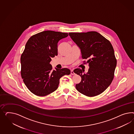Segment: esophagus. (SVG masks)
I'll return each instance as SVG.
<instances>
[{
	"label": "esophagus",
	"instance_id": "34e87169",
	"mask_svg": "<svg viewBox=\"0 0 134 134\" xmlns=\"http://www.w3.org/2000/svg\"><path fill=\"white\" fill-rule=\"evenodd\" d=\"M71 75H75V72H74L73 70H71Z\"/></svg>",
	"mask_w": 134,
	"mask_h": 134
}]
</instances>
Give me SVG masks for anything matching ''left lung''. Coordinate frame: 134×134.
<instances>
[{"mask_svg":"<svg viewBox=\"0 0 134 134\" xmlns=\"http://www.w3.org/2000/svg\"><path fill=\"white\" fill-rule=\"evenodd\" d=\"M69 36L81 51L83 59L89 58L88 72L80 68L74 72L81 77L76 85V90L88 97L100 94L109 86L114 79L116 66L114 50L110 42L99 33H69Z\"/></svg>","mask_w":134,"mask_h":134,"instance_id":"8db88e82","label":"left lung"}]
</instances>
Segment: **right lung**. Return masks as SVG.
Wrapping results in <instances>:
<instances>
[{
  "label": "right lung",
  "instance_id": "right-lung-1",
  "mask_svg": "<svg viewBox=\"0 0 134 134\" xmlns=\"http://www.w3.org/2000/svg\"><path fill=\"white\" fill-rule=\"evenodd\" d=\"M68 33L45 31L31 36L26 44L20 58L22 78L34 94L45 96L58 89L59 80L70 75L67 68L53 70L51 58L58 55V43Z\"/></svg>",
  "mask_w": 134,
  "mask_h": 134
}]
</instances>
